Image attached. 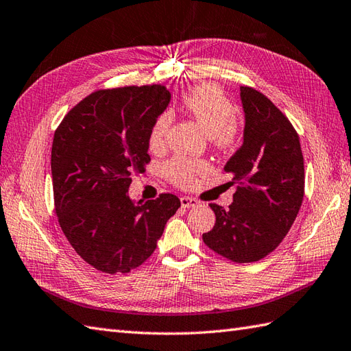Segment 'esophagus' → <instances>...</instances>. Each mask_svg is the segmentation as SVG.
I'll use <instances>...</instances> for the list:
<instances>
[{
    "label": "esophagus",
    "instance_id": "34e87169",
    "mask_svg": "<svg viewBox=\"0 0 351 351\" xmlns=\"http://www.w3.org/2000/svg\"><path fill=\"white\" fill-rule=\"evenodd\" d=\"M181 205L184 208H194L199 205V202L195 200L194 197H189V195H184V197H181Z\"/></svg>",
    "mask_w": 351,
    "mask_h": 351
}]
</instances>
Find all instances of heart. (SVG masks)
Returning <instances> with one entry per match:
<instances>
[{
	"instance_id": "1",
	"label": "heart",
	"mask_w": 351,
	"mask_h": 351,
	"mask_svg": "<svg viewBox=\"0 0 351 351\" xmlns=\"http://www.w3.org/2000/svg\"><path fill=\"white\" fill-rule=\"evenodd\" d=\"M182 108L195 119L206 136L213 137L219 148L230 146L238 136L234 121V106L215 84H200L184 95ZM172 122L170 113L165 112L154 122L149 133V148L157 151L166 143V134ZM206 165L200 160L176 157L166 162L165 175L178 186H191L199 173L205 172Z\"/></svg>"
}]
</instances>
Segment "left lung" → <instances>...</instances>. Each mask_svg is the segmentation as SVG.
Instances as JSON below:
<instances>
[{
	"instance_id": "1",
	"label": "left lung",
	"mask_w": 351,
	"mask_h": 351,
	"mask_svg": "<svg viewBox=\"0 0 351 351\" xmlns=\"http://www.w3.org/2000/svg\"><path fill=\"white\" fill-rule=\"evenodd\" d=\"M243 142L224 172L238 184L232 205L215 203L213 230L203 242L238 263L257 262L280 245L304 200V157L296 130L262 93L241 86Z\"/></svg>"
}]
</instances>
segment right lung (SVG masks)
I'll list each match as a JSON object with an SVG mask.
<instances>
[{"mask_svg": "<svg viewBox=\"0 0 351 351\" xmlns=\"http://www.w3.org/2000/svg\"><path fill=\"white\" fill-rule=\"evenodd\" d=\"M170 103L162 85L101 89L64 117L52 143L55 210L70 245L106 274L148 258L181 202L175 194L134 202L133 173L151 161L149 133Z\"/></svg>", "mask_w": 351, "mask_h": 351, "instance_id": "obj_1", "label": "right lung"}]
</instances>
